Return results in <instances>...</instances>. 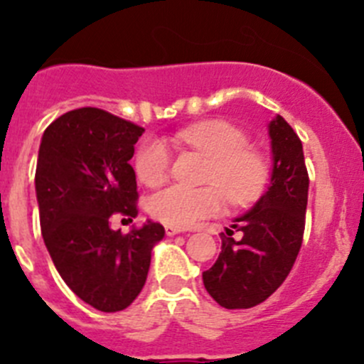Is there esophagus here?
<instances>
[{"label":"esophagus","mask_w":364,"mask_h":364,"mask_svg":"<svg viewBox=\"0 0 364 364\" xmlns=\"http://www.w3.org/2000/svg\"><path fill=\"white\" fill-rule=\"evenodd\" d=\"M182 231H184V230H180V228H176V226H166V235H167V237L178 235V233H182Z\"/></svg>","instance_id":"34e87169"}]
</instances>
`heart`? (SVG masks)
I'll use <instances>...</instances> for the list:
<instances>
[{
    "label": "heart",
    "mask_w": 364,
    "mask_h": 364,
    "mask_svg": "<svg viewBox=\"0 0 364 364\" xmlns=\"http://www.w3.org/2000/svg\"><path fill=\"white\" fill-rule=\"evenodd\" d=\"M184 146L197 149L210 159L205 180L217 184L230 204H247L255 200L266 184L268 166L264 156L246 146V134L226 120H208L189 125L176 134ZM171 166V153L160 140H149L140 147L134 169L140 182L159 186L166 180ZM222 196L215 186L189 189L169 186L149 198L147 208L154 218L167 226L189 228L202 218L220 211Z\"/></svg>",
    "instance_id": "1"
}]
</instances>
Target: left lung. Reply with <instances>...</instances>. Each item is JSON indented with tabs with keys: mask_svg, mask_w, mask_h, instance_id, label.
I'll return each instance as SVG.
<instances>
[{
	"mask_svg": "<svg viewBox=\"0 0 364 364\" xmlns=\"http://www.w3.org/2000/svg\"><path fill=\"white\" fill-rule=\"evenodd\" d=\"M269 184L252 210L233 218L215 264L202 273L205 290L222 308L260 304L288 277L304 233L308 171L302 144L290 124L275 114L268 124ZM240 230L239 241L230 237Z\"/></svg>",
	"mask_w": 364,
	"mask_h": 364,
	"instance_id": "1",
	"label": "left lung"
}]
</instances>
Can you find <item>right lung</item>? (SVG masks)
Returning <instances> with one entry per match:
<instances>
[{"label":"right lung","mask_w":364,"mask_h":364,"mask_svg":"<svg viewBox=\"0 0 364 364\" xmlns=\"http://www.w3.org/2000/svg\"><path fill=\"white\" fill-rule=\"evenodd\" d=\"M144 129L111 112L82 107L45 129L36 166L43 242L60 277L100 311L127 308L146 284L159 222L127 235L109 226L112 215L136 217V175L129 160Z\"/></svg>","instance_id":"add662e5"}]
</instances>
